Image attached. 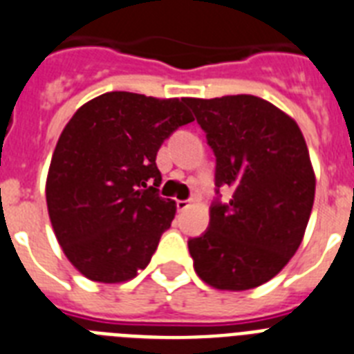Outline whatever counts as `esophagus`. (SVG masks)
I'll return each instance as SVG.
<instances>
[{
  "label": "esophagus",
  "instance_id": "obj_1",
  "mask_svg": "<svg viewBox=\"0 0 354 354\" xmlns=\"http://www.w3.org/2000/svg\"><path fill=\"white\" fill-rule=\"evenodd\" d=\"M175 206H177V209H179V212H184V209L189 206V201H177V203H175Z\"/></svg>",
  "mask_w": 354,
  "mask_h": 354
}]
</instances>
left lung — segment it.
Masks as SVG:
<instances>
[{
    "instance_id": "left-lung-1",
    "label": "left lung",
    "mask_w": 354,
    "mask_h": 354,
    "mask_svg": "<svg viewBox=\"0 0 354 354\" xmlns=\"http://www.w3.org/2000/svg\"><path fill=\"white\" fill-rule=\"evenodd\" d=\"M215 153L209 226L189 239L197 275L244 291L279 273L302 242L315 201V174L302 131L255 95L186 99ZM230 187V203L220 188Z\"/></svg>"
}]
</instances>
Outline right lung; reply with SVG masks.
Returning a JSON list of instances; mask_svg holds the SVG:
<instances>
[{
	"label": "right lung",
	"instance_id": "right-lung-1",
	"mask_svg": "<svg viewBox=\"0 0 354 354\" xmlns=\"http://www.w3.org/2000/svg\"><path fill=\"white\" fill-rule=\"evenodd\" d=\"M192 121L186 99L131 92L103 93L68 121L52 156L46 206L65 255L86 279L124 282L151 261L175 217L174 201L159 195L157 151Z\"/></svg>",
	"mask_w": 354,
	"mask_h": 354
}]
</instances>
